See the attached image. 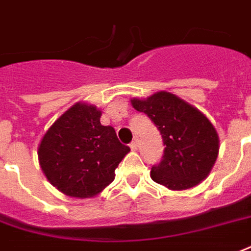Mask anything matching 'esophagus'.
Masks as SVG:
<instances>
[{
	"mask_svg": "<svg viewBox=\"0 0 251 251\" xmlns=\"http://www.w3.org/2000/svg\"><path fill=\"white\" fill-rule=\"evenodd\" d=\"M129 148L132 151H136L137 150V140H133L131 144H129Z\"/></svg>",
	"mask_w": 251,
	"mask_h": 251,
	"instance_id": "esophagus-1",
	"label": "esophagus"
}]
</instances>
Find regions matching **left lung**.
Returning <instances> with one entry per match:
<instances>
[{
    "instance_id": "left-lung-1",
    "label": "left lung",
    "mask_w": 251,
    "mask_h": 251,
    "mask_svg": "<svg viewBox=\"0 0 251 251\" xmlns=\"http://www.w3.org/2000/svg\"><path fill=\"white\" fill-rule=\"evenodd\" d=\"M131 104L153 122L165 146L163 160L152 167L151 178L171 190L190 189L204 181L220 150L212 122L195 105L167 91L147 99L133 98Z\"/></svg>"
}]
</instances>
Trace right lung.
Segmentation results:
<instances>
[{
	"instance_id": "add662e5",
	"label": "right lung",
	"mask_w": 251,
	"mask_h": 251,
	"mask_svg": "<svg viewBox=\"0 0 251 251\" xmlns=\"http://www.w3.org/2000/svg\"><path fill=\"white\" fill-rule=\"evenodd\" d=\"M97 105L78 101L56 119L41 139L38 160L43 175L63 195L91 199L115 178L129 152L115 129L100 124Z\"/></svg>"
}]
</instances>
